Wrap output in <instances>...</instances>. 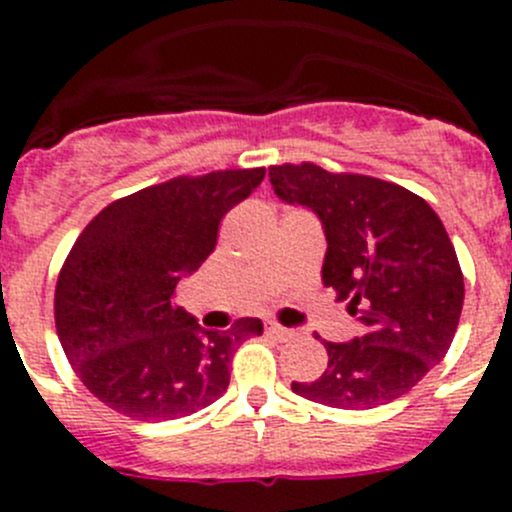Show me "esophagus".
Returning a JSON list of instances; mask_svg holds the SVG:
<instances>
[{
	"label": "esophagus",
	"mask_w": 512,
	"mask_h": 512,
	"mask_svg": "<svg viewBox=\"0 0 512 512\" xmlns=\"http://www.w3.org/2000/svg\"><path fill=\"white\" fill-rule=\"evenodd\" d=\"M267 334H272V337H277V339H292L294 337V329H287V327H282V324H277V322H267Z\"/></svg>",
	"instance_id": "34e87169"
}]
</instances>
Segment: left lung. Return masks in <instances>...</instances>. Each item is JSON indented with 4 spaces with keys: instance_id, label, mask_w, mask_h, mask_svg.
<instances>
[{
    "instance_id": "1",
    "label": "left lung",
    "mask_w": 512,
    "mask_h": 512,
    "mask_svg": "<svg viewBox=\"0 0 512 512\" xmlns=\"http://www.w3.org/2000/svg\"><path fill=\"white\" fill-rule=\"evenodd\" d=\"M270 183L282 203L317 215L324 287L366 327L352 342H324L327 371L292 391L334 409L404 396L446 356L461 319L463 275L441 218L401 185L314 163L272 165Z\"/></svg>"
}]
</instances>
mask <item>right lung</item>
Returning a JSON list of instances; mask_svg holds the SVG:
<instances>
[{
    "label": "right lung",
    "mask_w": 512,
    "mask_h": 512,
    "mask_svg": "<svg viewBox=\"0 0 512 512\" xmlns=\"http://www.w3.org/2000/svg\"><path fill=\"white\" fill-rule=\"evenodd\" d=\"M262 178L265 168L173 178L106 205L84 227L56 282V334L108 409L173 421L225 394L232 354L262 322L245 317L213 332L170 299L215 250L223 215Z\"/></svg>",
    "instance_id": "1"
}]
</instances>
